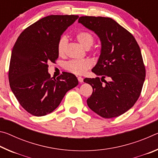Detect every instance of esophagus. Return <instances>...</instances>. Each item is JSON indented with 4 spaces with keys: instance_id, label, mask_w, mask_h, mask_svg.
I'll return each mask as SVG.
<instances>
[{
    "instance_id": "obj_1",
    "label": "esophagus",
    "mask_w": 158,
    "mask_h": 158,
    "mask_svg": "<svg viewBox=\"0 0 158 158\" xmlns=\"http://www.w3.org/2000/svg\"><path fill=\"white\" fill-rule=\"evenodd\" d=\"M77 79H78V81L80 83H82L83 81H84V79H83L81 77H78V78H77Z\"/></svg>"
}]
</instances>
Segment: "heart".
Listing matches in <instances>:
<instances>
[{
  "instance_id": "heart-1",
  "label": "heart",
  "mask_w": 158,
  "mask_h": 158,
  "mask_svg": "<svg viewBox=\"0 0 158 158\" xmlns=\"http://www.w3.org/2000/svg\"><path fill=\"white\" fill-rule=\"evenodd\" d=\"M75 38L85 49H89L94 43V37L88 31H79L75 35ZM68 40L65 37H61L58 42L57 52L60 56L65 54ZM92 67V62L89 59L72 60L65 63V68L69 73L81 75L85 74Z\"/></svg>"
}]
</instances>
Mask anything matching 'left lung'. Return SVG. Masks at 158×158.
Here are the masks:
<instances>
[{
    "label": "left lung",
    "mask_w": 158,
    "mask_h": 158,
    "mask_svg": "<svg viewBox=\"0 0 158 158\" xmlns=\"http://www.w3.org/2000/svg\"><path fill=\"white\" fill-rule=\"evenodd\" d=\"M78 21L97 34L102 46L92 69L96 75L102 76L101 80L84 79L93 88L88 106L105 118L118 116L132 107L142 90L146 69L139 46L132 35L111 18L85 16ZM106 76L110 81H105Z\"/></svg>",
    "instance_id": "left-lung-1"
}]
</instances>
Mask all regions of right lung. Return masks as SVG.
<instances>
[{
  "label": "right lung",
  "instance_id": "1",
  "mask_svg": "<svg viewBox=\"0 0 158 158\" xmlns=\"http://www.w3.org/2000/svg\"><path fill=\"white\" fill-rule=\"evenodd\" d=\"M78 15H49L26 28L16 41L8 78L12 93L28 113L42 116L55 110L65 93L78 85L74 74L64 72L56 79L48 63L58 58V42Z\"/></svg>",
  "mask_w": 158,
  "mask_h": 158
}]
</instances>
